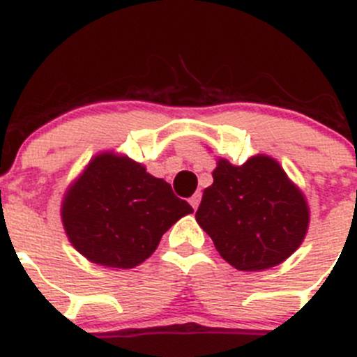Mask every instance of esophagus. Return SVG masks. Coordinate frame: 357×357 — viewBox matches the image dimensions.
I'll use <instances>...</instances> for the list:
<instances>
[{
  "mask_svg": "<svg viewBox=\"0 0 357 357\" xmlns=\"http://www.w3.org/2000/svg\"><path fill=\"white\" fill-rule=\"evenodd\" d=\"M200 197H202V195H200L199 192L193 193V195L190 197V206H192L193 209H197V207H199V204H200Z\"/></svg>",
  "mask_w": 357,
  "mask_h": 357,
  "instance_id": "1",
  "label": "esophagus"
}]
</instances>
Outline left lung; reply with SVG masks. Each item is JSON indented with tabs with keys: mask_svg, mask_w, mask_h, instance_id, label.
Masks as SVG:
<instances>
[{
	"mask_svg": "<svg viewBox=\"0 0 357 357\" xmlns=\"http://www.w3.org/2000/svg\"><path fill=\"white\" fill-rule=\"evenodd\" d=\"M195 220L225 261L256 272L279 265L298 249L309 207L274 158L258 155L242 165L221 158Z\"/></svg>",
	"mask_w": 357,
	"mask_h": 357,
	"instance_id": "1",
	"label": "left lung"
}]
</instances>
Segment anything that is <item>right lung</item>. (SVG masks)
Instances as JSON below:
<instances>
[{
	"label": "right lung",
	"mask_w": 357,
	"mask_h": 357,
	"mask_svg": "<svg viewBox=\"0 0 357 357\" xmlns=\"http://www.w3.org/2000/svg\"><path fill=\"white\" fill-rule=\"evenodd\" d=\"M190 213L192 206L169 183L113 153L96 157L62 202L71 244L91 261L115 268L144 261L162 235Z\"/></svg>",
	"instance_id": "1"
}]
</instances>
